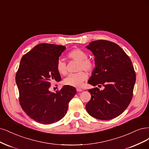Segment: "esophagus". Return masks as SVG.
Wrapping results in <instances>:
<instances>
[{"label": "esophagus", "instance_id": "obj_1", "mask_svg": "<svg viewBox=\"0 0 149 149\" xmlns=\"http://www.w3.org/2000/svg\"><path fill=\"white\" fill-rule=\"evenodd\" d=\"M76 90H77V92H81V91H82V90L80 89V88H77Z\"/></svg>", "mask_w": 149, "mask_h": 149}]
</instances>
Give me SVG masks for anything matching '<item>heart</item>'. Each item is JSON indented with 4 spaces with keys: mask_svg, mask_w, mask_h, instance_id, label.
I'll return each instance as SVG.
<instances>
[{
    "mask_svg": "<svg viewBox=\"0 0 149 149\" xmlns=\"http://www.w3.org/2000/svg\"><path fill=\"white\" fill-rule=\"evenodd\" d=\"M68 56L70 59L79 61L78 70H85L91 72L95 69V64L94 62L88 58V54L82 49H74L69 52ZM56 69L61 75H65L68 72V65L66 62L63 59H59L56 62ZM87 79V74L84 71H79L77 73L69 74L64 79L63 83L71 87H80Z\"/></svg>",
    "mask_w": 149,
    "mask_h": 149,
    "instance_id": "1",
    "label": "heart"
}]
</instances>
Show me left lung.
Returning a JSON list of instances; mask_svg holds the SVG:
<instances>
[{
  "label": "left lung",
  "instance_id": "8db88e82",
  "mask_svg": "<svg viewBox=\"0 0 149 149\" xmlns=\"http://www.w3.org/2000/svg\"><path fill=\"white\" fill-rule=\"evenodd\" d=\"M87 48L95 56L96 68L88 83L98 87L88 90L91 99L88 113L100 120H109L122 114L131 103L136 72L129 57L116 43L107 40L90 42Z\"/></svg>",
  "mask_w": 149,
  "mask_h": 149
}]
</instances>
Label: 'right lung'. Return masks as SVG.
<instances>
[{
	"label": "right lung",
	"instance_id": "right-lung-1",
	"mask_svg": "<svg viewBox=\"0 0 149 149\" xmlns=\"http://www.w3.org/2000/svg\"><path fill=\"white\" fill-rule=\"evenodd\" d=\"M65 49L64 46L41 43L21 59L15 76L19 102L28 116L38 123L49 124L64 118L76 94L75 87L69 85L56 92L49 90L51 81L61 79L56 62Z\"/></svg>",
	"mask_w": 149,
	"mask_h": 149
}]
</instances>
